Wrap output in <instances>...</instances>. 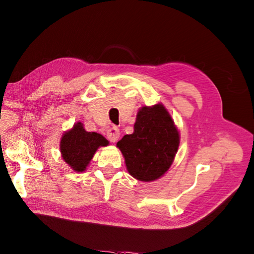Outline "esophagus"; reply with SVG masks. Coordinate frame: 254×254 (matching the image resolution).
<instances>
[{
	"label": "esophagus",
	"mask_w": 254,
	"mask_h": 254,
	"mask_svg": "<svg viewBox=\"0 0 254 254\" xmlns=\"http://www.w3.org/2000/svg\"><path fill=\"white\" fill-rule=\"evenodd\" d=\"M107 137L112 142H116L120 137V131L117 127H113L108 129L107 132Z\"/></svg>",
	"instance_id": "obj_1"
}]
</instances>
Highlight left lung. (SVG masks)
I'll return each mask as SVG.
<instances>
[{"label": "left lung", "mask_w": 254, "mask_h": 254, "mask_svg": "<svg viewBox=\"0 0 254 254\" xmlns=\"http://www.w3.org/2000/svg\"><path fill=\"white\" fill-rule=\"evenodd\" d=\"M179 132L172 116L162 104L141 107L133 134L117 142L125 157L127 170L140 181L157 180L173 164L179 147Z\"/></svg>", "instance_id": "obj_1"}]
</instances>
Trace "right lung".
Returning <instances> with one entry per match:
<instances>
[{"label":"right lung","mask_w":254,"mask_h":254,"mask_svg":"<svg viewBox=\"0 0 254 254\" xmlns=\"http://www.w3.org/2000/svg\"><path fill=\"white\" fill-rule=\"evenodd\" d=\"M108 140L95 132H87L81 122H77L65 132L60 141L62 158L75 172L86 171L90 161L100 147L108 146Z\"/></svg>","instance_id":"add662e5"}]
</instances>
